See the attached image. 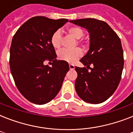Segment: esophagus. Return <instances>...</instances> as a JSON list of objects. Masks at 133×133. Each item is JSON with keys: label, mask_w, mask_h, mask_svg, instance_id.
<instances>
[{"label": "esophagus", "mask_w": 133, "mask_h": 133, "mask_svg": "<svg viewBox=\"0 0 133 133\" xmlns=\"http://www.w3.org/2000/svg\"><path fill=\"white\" fill-rule=\"evenodd\" d=\"M69 67H70V70H74L75 69V65L73 64H69Z\"/></svg>", "instance_id": "1"}]
</instances>
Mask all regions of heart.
<instances>
[{"label": "heart", "mask_w": 133, "mask_h": 133, "mask_svg": "<svg viewBox=\"0 0 133 133\" xmlns=\"http://www.w3.org/2000/svg\"><path fill=\"white\" fill-rule=\"evenodd\" d=\"M67 32L73 38L77 39V43L78 44H83L84 41L81 38L84 34L83 31L81 28L77 26H72L68 28ZM62 35L59 30H57L52 34L50 43L54 49H59L61 45ZM82 55V50L79 48H76L73 50H67L63 49L58 52V57L60 60L64 61L68 63H75L80 56Z\"/></svg>", "instance_id": "heart-1"}]
</instances>
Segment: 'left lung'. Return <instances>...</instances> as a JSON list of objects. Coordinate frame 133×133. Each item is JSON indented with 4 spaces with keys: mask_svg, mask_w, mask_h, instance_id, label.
<instances>
[{
    "mask_svg": "<svg viewBox=\"0 0 133 133\" xmlns=\"http://www.w3.org/2000/svg\"><path fill=\"white\" fill-rule=\"evenodd\" d=\"M70 22L86 29L90 35L88 52L80 60L86 67H75L78 75L75 90L85 102L101 103L111 97L121 80L124 63L121 40L102 21L83 18Z\"/></svg>",
    "mask_w": 133,
    "mask_h": 133,
    "instance_id": "8db88e82",
    "label": "left lung"
}]
</instances>
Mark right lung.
<instances>
[{"label": "right lung", "mask_w": 133, "mask_h": 133, "mask_svg": "<svg viewBox=\"0 0 133 133\" xmlns=\"http://www.w3.org/2000/svg\"><path fill=\"white\" fill-rule=\"evenodd\" d=\"M68 20L35 16L23 24L13 36L9 65L19 92L28 101L43 105L56 97L61 88L68 63L57 60L51 45L52 34ZM49 60L52 67L45 65Z\"/></svg>", "instance_id": "right-lung-1"}]
</instances>
